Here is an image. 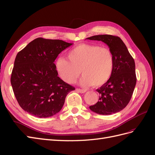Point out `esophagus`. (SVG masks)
<instances>
[{"mask_svg":"<svg viewBox=\"0 0 155 155\" xmlns=\"http://www.w3.org/2000/svg\"><path fill=\"white\" fill-rule=\"evenodd\" d=\"M76 91L79 93H85L86 92V90H84V89H81V88H76Z\"/></svg>","mask_w":155,"mask_h":155,"instance_id":"34e87169","label":"esophagus"}]
</instances>
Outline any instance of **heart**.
<instances>
[{
    "mask_svg": "<svg viewBox=\"0 0 155 155\" xmlns=\"http://www.w3.org/2000/svg\"><path fill=\"white\" fill-rule=\"evenodd\" d=\"M67 56L68 59L58 58L55 63L59 76L67 83L76 82L81 72L82 85L100 87L109 80L113 73L114 55L107 47L82 43L70 49Z\"/></svg>",
    "mask_w": 155,
    "mask_h": 155,
    "instance_id": "1",
    "label": "heart"
}]
</instances>
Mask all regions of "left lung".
<instances>
[{
    "instance_id": "obj_1",
    "label": "left lung",
    "mask_w": 155,
    "mask_h": 155,
    "mask_svg": "<svg viewBox=\"0 0 155 155\" xmlns=\"http://www.w3.org/2000/svg\"><path fill=\"white\" fill-rule=\"evenodd\" d=\"M107 44L114 55V68L110 79L96 90L99 101L89 107L96 113L109 115L123 110L128 105L137 83L134 59L119 37L97 35L87 38Z\"/></svg>"
}]
</instances>
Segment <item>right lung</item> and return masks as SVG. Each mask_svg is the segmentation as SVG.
Returning a JSON list of instances; mask_svg holds the SVG:
<instances>
[{"label": "right lung", "instance_id": "obj_1", "mask_svg": "<svg viewBox=\"0 0 155 155\" xmlns=\"http://www.w3.org/2000/svg\"><path fill=\"white\" fill-rule=\"evenodd\" d=\"M72 43L39 37L18 52L14 62L11 84L22 109L38 118L57 114L68 94L75 88L58 76L54 61Z\"/></svg>", "mask_w": 155, "mask_h": 155}]
</instances>
